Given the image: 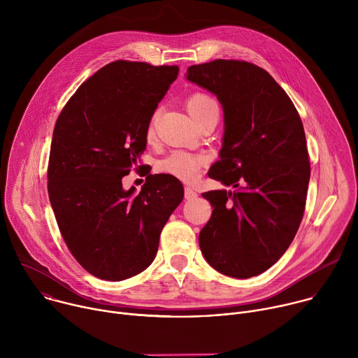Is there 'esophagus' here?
<instances>
[{"instance_id":"obj_1","label":"esophagus","mask_w":358,"mask_h":358,"mask_svg":"<svg viewBox=\"0 0 358 358\" xmlns=\"http://www.w3.org/2000/svg\"><path fill=\"white\" fill-rule=\"evenodd\" d=\"M184 196H185V199L191 201V199H195L198 196V194L195 192V189L192 187H185L184 188Z\"/></svg>"}]
</instances>
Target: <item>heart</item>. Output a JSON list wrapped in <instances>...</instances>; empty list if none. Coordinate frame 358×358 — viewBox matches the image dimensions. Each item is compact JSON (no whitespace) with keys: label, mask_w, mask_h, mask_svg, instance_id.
<instances>
[{"label":"heart","mask_w":358,"mask_h":358,"mask_svg":"<svg viewBox=\"0 0 358 358\" xmlns=\"http://www.w3.org/2000/svg\"><path fill=\"white\" fill-rule=\"evenodd\" d=\"M187 109L189 115L198 122V124L206 120L210 115L218 112V101L208 93L203 92H195L189 94L185 100ZM160 116V109L155 110L151 115L147 126V136L151 137L156 133V124ZM207 164V157L202 155H194V152H188L184 150H174L169 156H166L159 163V170L163 173H167L173 177H177L184 181H192L195 180L202 167Z\"/></svg>","instance_id":"1"}]
</instances>
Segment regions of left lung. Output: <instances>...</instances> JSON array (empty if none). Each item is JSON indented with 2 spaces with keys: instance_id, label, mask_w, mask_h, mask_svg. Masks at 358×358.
Instances as JSON below:
<instances>
[{
  "instance_id": "obj_1",
  "label": "left lung",
  "mask_w": 358,
  "mask_h": 358,
  "mask_svg": "<svg viewBox=\"0 0 358 358\" xmlns=\"http://www.w3.org/2000/svg\"><path fill=\"white\" fill-rule=\"evenodd\" d=\"M187 79L221 101L224 145L208 176L236 188L202 194L214 210L199 232L201 252L227 276L261 275L286 252L304 214L310 162L301 119L279 83L250 62L192 65Z\"/></svg>"
}]
</instances>
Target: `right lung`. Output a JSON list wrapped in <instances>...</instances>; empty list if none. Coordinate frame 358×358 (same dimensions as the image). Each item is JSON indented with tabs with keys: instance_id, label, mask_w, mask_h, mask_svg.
Here are the masks:
<instances>
[{
	"instance_id": "obj_1",
	"label": "right lung",
	"mask_w": 358,
	"mask_h": 358,
	"mask_svg": "<svg viewBox=\"0 0 358 358\" xmlns=\"http://www.w3.org/2000/svg\"><path fill=\"white\" fill-rule=\"evenodd\" d=\"M177 65L115 61L83 82L55 123L48 194L72 257L90 275L119 282L155 261L160 234L182 201V184L148 171L142 191L121 178L145 150L147 126ZM147 171V167L145 169Z\"/></svg>"
}]
</instances>
